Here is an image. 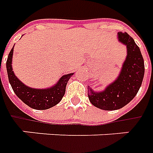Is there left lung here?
I'll use <instances>...</instances> for the list:
<instances>
[{
    "instance_id": "8db88e82",
    "label": "left lung",
    "mask_w": 153,
    "mask_h": 153,
    "mask_svg": "<svg viewBox=\"0 0 153 153\" xmlns=\"http://www.w3.org/2000/svg\"><path fill=\"white\" fill-rule=\"evenodd\" d=\"M118 39L127 48V57L116 80L102 91H94L88 86V97L94 106L104 110L123 108L137 95L144 76V61L133 38L119 32Z\"/></svg>"
}]
</instances>
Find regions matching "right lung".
I'll return each instance as SVG.
<instances>
[{
  "label": "right lung",
  "mask_w": 153,
  "mask_h": 153,
  "mask_svg": "<svg viewBox=\"0 0 153 153\" xmlns=\"http://www.w3.org/2000/svg\"><path fill=\"white\" fill-rule=\"evenodd\" d=\"M15 46V45H14ZM14 47L10 52L7 61L6 70L10 84L16 95L23 102L34 109H48L56 105L61 101L66 91V85L74 73L62 76L59 81L50 88L34 89L25 85L14 73L12 69V57Z\"/></svg>",
  "instance_id": "add662e5"
}]
</instances>
